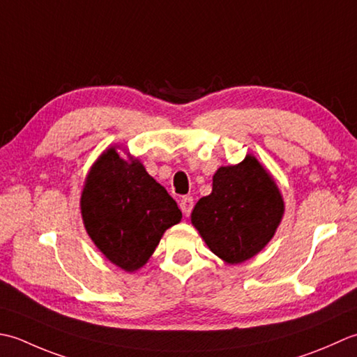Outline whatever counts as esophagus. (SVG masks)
Listing matches in <instances>:
<instances>
[{"instance_id": "esophagus-1", "label": "esophagus", "mask_w": 357, "mask_h": 357, "mask_svg": "<svg viewBox=\"0 0 357 357\" xmlns=\"http://www.w3.org/2000/svg\"><path fill=\"white\" fill-rule=\"evenodd\" d=\"M192 208H194L192 197H189V195H185V197H181V200H180V209H181V213H183V215L188 217L189 214H191Z\"/></svg>"}]
</instances>
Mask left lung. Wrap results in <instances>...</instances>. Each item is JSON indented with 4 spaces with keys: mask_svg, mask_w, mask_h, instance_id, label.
Returning a JSON list of instances; mask_svg holds the SVG:
<instances>
[{
    "mask_svg": "<svg viewBox=\"0 0 357 357\" xmlns=\"http://www.w3.org/2000/svg\"><path fill=\"white\" fill-rule=\"evenodd\" d=\"M283 199L259 160L248 154L234 166H222L213 192L194 206L191 222L208 248L227 264H242L273 238L283 217Z\"/></svg>",
    "mask_w": 357,
    "mask_h": 357,
    "instance_id": "left-lung-1",
    "label": "left lung"
}]
</instances>
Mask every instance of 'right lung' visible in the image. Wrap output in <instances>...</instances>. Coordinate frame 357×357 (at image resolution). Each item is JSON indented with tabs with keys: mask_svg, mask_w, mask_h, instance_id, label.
<instances>
[{
	"mask_svg": "<svg viewBox=\"0 0 357 357\" xmlns=\"http://www.w3.org/2000/svg\"><path fill=\"white\" fill-rule=\"evenodd\" d=\"M87 234L105 257L128 273L142 268L181 211L140 160L107 148L87 174L82 192Z\"/></svg>",
	"mask_w": 357,
	"mask_h": 357,
	"instance_id": "right-lung-1",
	"label": "right lung"
}]
</instances>
